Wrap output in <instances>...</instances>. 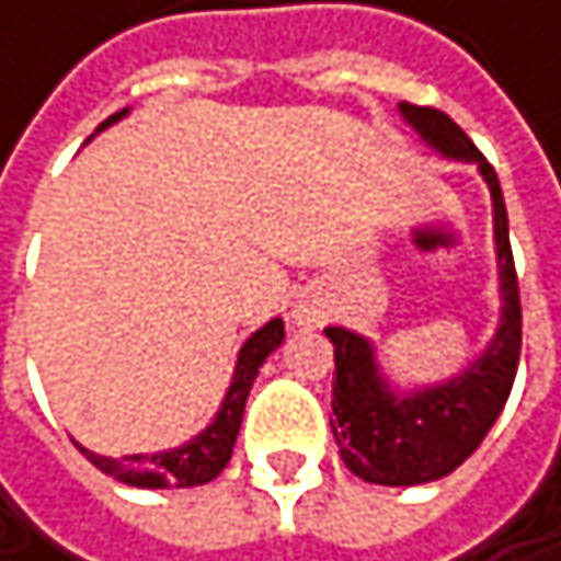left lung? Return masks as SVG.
<instances>
[{
  "label": "left lung",
  "mask_w": 561,
  "mask_h": 561,
  "mask_svg": "<svg viewBox=\"0 0 561 561\" xmlns=\"http://www.w3.org/2000/svg\"><path fill=\"white\" fill-rule=\"evenodd\" d=\"M401 114L417 127V134L447 157L477 160L480 173L493 193V226L500 252L503 283V325L480 362H473L460 378L417 391L411 398L391 394L375 368L371 345L345 329H325L335 345V381H332V434L345 467L381 486H414L454 473L490 434L500 417L519 368L523 348V309L519 278L510 249L506 203L496 170L483 160L467 130L427 104H401Z\"/></svg>",
  "instance_id": "left-lung-1"
}]
</instances>
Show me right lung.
Returning <instances> with one entry per match:
<instances>
[{"label":"right lung","mask_w":561,"mask_h":561,"mask_svg":"<svg viewBox=\"0 0 561 561\" xmlns=\"http://www.w3.org/2000/svg\"><path fill=\"white\" fill-rule=\"evenodd\" d=\"M124 111L111 114L98 130H104L107 124H114ZM286 339L283 332V322H268L265 329H259L239 352V362H236V375H232V385H229V394L216 414V421L199 434L193 437L190 444L176 447V450H167V454H134V457H121V460H111V457H98L84 447H78L101 473L127 483V486H147V490H163V486H199V483H209L213 477L222 473V467L229 463L232 457V444H236V434H239V424H242V408H245V398H249V388L262 368V362L268 358L272 348H278Z\"/></svg>","instance_id":"add662e5"}]
</instances>
